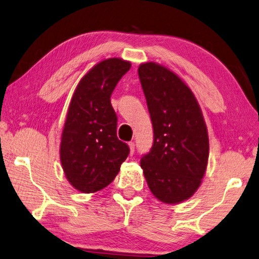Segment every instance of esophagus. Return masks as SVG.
<instances>
[{"mask_svg": "<svg viewBox=\"0 0 259 259\" xmlns=\"http://www.w3.org/2000/svg\"><path fill=\"white\" fill-rule=\"evenodd\" d=\"M129 149H130V155H133L135 153V143L134 142H129Z\"/></svg>", "mask_w": 259, "mask_h": 259, "instance_id": "esophagus-1", "label": "esophagus"}]
</instances>
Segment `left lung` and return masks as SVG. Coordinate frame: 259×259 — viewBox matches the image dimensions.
Segmentation results:
<instances>
[{
    "mask_svg": "<svg viewBox=\"0 0 259 259\" xmlns=\"http://www.w3.org/2000/svg\"><path fill=\"white\" fill-rule=\"evenodd\" d=\"M138 76L153 125V145L141 167L159 200L181 203L195 194L206 170L208 136L202 110L191 90L169 69L143 63Z\"/></svg>",
    "mask_w": 259,
    "mask_h": 259,
    "instance_id": "1",
    "label": "left lung"
}]
</instances>
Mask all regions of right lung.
Masks as SVG:
<instances>
[{
  "label": "right lung",
  "mask_w": 259,
  "mask_h": 259,
  "mask_svg": "<svg viewBox=\"0 0 259 259\" xmlns=\"http://www.w3.org/2000/svg\"><path fill=\"white\" fill-rule=\"evenodd\" d=\"M131 63L104 60L81 78L69 106L61 138L60 158L65 178L85 194L108 186L129 154L116 136L117 116L110 96Z\"/></svg>",
  "instance_id": "right-lung-1"
}]
</instances>
